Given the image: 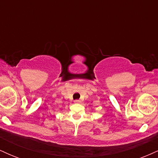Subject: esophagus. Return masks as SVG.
Returning a JSON list of instances; mask_svg holds the SVG:
<instances>
[{"label": "esophagus", "instance_id": "esophagus-1", "mask_svg": "<svg viewBox=\"0 0 158 158\" xmlns=\"http://www.w3.org/2000/svg\"><path fill=\"white\" fill-rule=\"evenodd\" d=\"M74 102H75L76 103H78V102H80V101H79V100H75V101H74Z\"/></svg>", "mask_w": 158, "mask_h": 158}]
</instances>
